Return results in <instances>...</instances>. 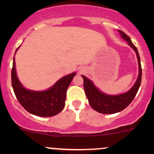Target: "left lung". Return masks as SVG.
Masks as SVG:
<instances>
[{"mask_svg":"<svg viewBox=\"0 0 154 154\" xmlns=\"http://www.w3.org/2000/svg\"><path fill=\"white\" fill-rule=\"evenodd\" d=\"M119 32L121 35L122 38L128 41V43L130 45V46H131L135 51L139 65V75L135 85L132 86L130 91H128L127 93H123V94L117 95H107L102 93L95 87L91 80L82 75L83 80H84L85 92L86 96H87L90 105L95 111L101 113V114H114V113L119 112V111L124 110L125 108L130 105L132 100L134 99L138 91L140 86L142 68H141L140 59L138 51H137V48L132 43L130 37L128 36L122 30H119Z\"/></svg>","mask_w":154,"mask_h":154,"instance_id":"1","label":"left lung"}]
</instances>
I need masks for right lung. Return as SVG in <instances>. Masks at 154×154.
<instances>
[{
    "label": "right lung",
    "instance_id": "1",
    "mask_svg": "<svg viewBox=\"0 0 154 154\" xmlns=\"http://www.w3.org/2000/svg\"><path fill=\"white\" fill-rule=\"evenodd\" d=\"M19 48L16 50V52ZM76 72L63 77L47 91H34L26 89L17 76L14 58L11 83L17 100L24 109L33 115L48 117L58 114L65 106L66 91Z\"/></svg>",
    "mask_w": 154,
    "mask_h": 154
}]
</instances>
